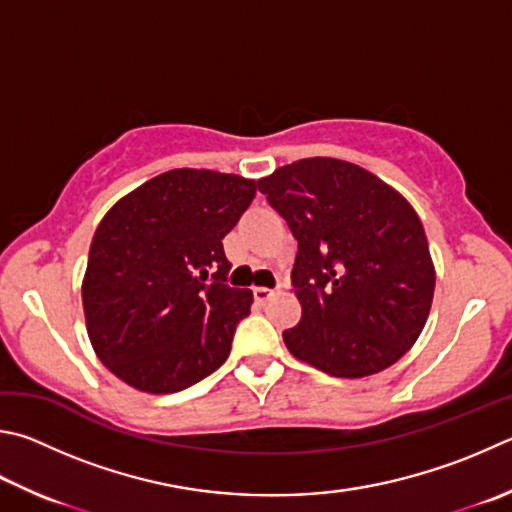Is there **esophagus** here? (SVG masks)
I'll return each instance as SVG.
<instances>
[{
	"instance_id": "1",
	"label": "esophagus",
	"mask_w": 512,
	"mask_h": 512,
	"mask_svg": "<svg viewBox=\"0 0 512 512\" xmlns=\"http://www.w3.org/2000/svg\"><path fill=\"white\" fill-rule=\"evenodd\" d=\"M253 293H255V300L262 302V304H266L275 295L273 288H266V286H255Z\"/></svg>"
}]
</instances>
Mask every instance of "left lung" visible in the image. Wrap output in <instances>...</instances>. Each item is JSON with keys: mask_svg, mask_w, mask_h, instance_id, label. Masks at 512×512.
I'll use <instances>...</instances> for the list:
<instances>
[{"mask_svg": "<svg viewBox=\"0 0 512 512\" xmlns=\"http://www.w3.org/2000/svg\"><path fill=\"white\" fill-rule=\"evenodd\" d=\"M257 188L300 248L291 275L302 320L284 331L286 349L336 378L392 367L421 336L436 282L410 201L331 156L277 167Z\"/></svg>", "mask_w": 512, "mask_h": 512, "instance_id": "left-lung-1", "label": "left lung"}]
</instances>
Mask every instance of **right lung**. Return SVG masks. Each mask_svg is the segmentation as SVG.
Wrapping results in <instances>:
<instances>
[{
	"instance_id": "right-lung-1",
	"label": "right lung",
	"mask_w": 512,
	"mask_h": 512,
	"mask_svg": "<svg viewBox=\"0 0 512 512\" xmlns=\"http://www.w3.org/2000/svg\"><path fill=\"white\" fill-rule=\"evenodd\" d=\"M255 192L244 176L179 167L138 185L102 217L82 309L91 347L123 383L172 394L224 365L253 304L250 288L226 284L224 237Z\"/></svg>"
}]
</instances>
